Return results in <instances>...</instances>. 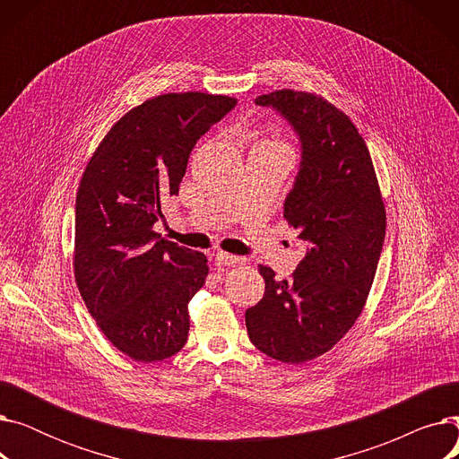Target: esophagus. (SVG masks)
<instances>
[{"mask_svg":"<svg viewBox=\"0 0 459 459\" xmlns=\"http://www.w3.org/2000/svg\"><path fill=\"white\" fill-rule=\"evenodd\" d=\"M213 262H215V266L223 268V266H236V264L242 262V258L236 255H230V253H217L213 256Z\"/></svg>","mask_w":459,"mask_h":459,"instance_id":"esophagus-1","label":"esophagus"}]
</instances>
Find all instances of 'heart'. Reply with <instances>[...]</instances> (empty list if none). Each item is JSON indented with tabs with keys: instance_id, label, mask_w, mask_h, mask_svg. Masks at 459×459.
I'll use <instances>...</instances> for the list:
<instances>
[{
	"instance_id": "1",
	"label": "heart",
	"mask_w": 459,
	"mask_h": 459,
	"mask_svg": "<svg viewBox=\"0 0 459 459\" xmlns=\"http://www.w3.org/2000/svg\"><path fill=\"white\" fill-rule=\"evenodd\" d=\"M268 134H270V139L268 141H262L258 144H279V147H286V143L281 139L279 130L275 126H268Z\"/></svg>"
}]
</instances>
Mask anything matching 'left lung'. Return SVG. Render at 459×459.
I'll list each match as a JSON object with an SVG mask.
<instances>
[{
    "label": "left lung",
    "instance_id": "1",
    "mask_svg": "<svg viewBox=\"0 0 459 459\" xmlns=\"http://www.w3.org/2000/svg\"><path fill=\"white\" fill-rule=\"evenodd\" d=\"M299 134L303 160L284 220L308 244L296 272L275 281L258 266L266 294L246 310L255 348L286 365L329 351L363 312L385 239L387 212L363 135L322 94L279 89L256 99Z\"/></svg>",
    "mask_w": 459,
    "mask_h": 459
}]
</instances>
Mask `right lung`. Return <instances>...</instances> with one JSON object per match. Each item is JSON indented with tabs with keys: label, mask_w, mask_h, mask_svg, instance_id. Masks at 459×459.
Instances as JSON below:
<instances>
[{
	"label": "right lung",
	"mask_w": 459,
	"mask_h": 459,
	"mask_svg": "<svg viewBox=\"0 0 459 459\" xmlns=\"http://www.w3.org/2000/svg\"><path fill=\"white\" fill-rule=\"evenodd\" d=\"M201 91L163 92L120 117L92 152L76 197L74 277L106 339L141 363L178 353L204 253L158 238L163 201L178 195L197 139L236 106Z\"/></svg>",
	"instance_id": "obj_1"
}]
</instances>
